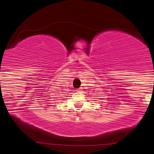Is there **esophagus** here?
Instances as JSON below:
<instances>
[{
  "mask_svg": "<svg viewBox=\"0 0 154 154\" xmlns=\"http://www.w3.org/2000/svg\"><path fill=\"white\" fill-rule=\"evenodd\" d=\"M81 88H80V89H78V91H81Z\"/></svg>",
  "mask_w": 154,
  "mask_h": 154,
  "instance_id": "obj_1",
  "label": "esophagus"
}]
</instances>
